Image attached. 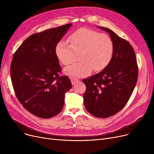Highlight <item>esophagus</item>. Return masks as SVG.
Segmentation results:
<instances>
[{
  "instance_id": "1",
  "label": "esophagus",
  "mask_w": 154,
  "mask_h": 154,
  "mask_svg": "<svg viewBox=\"0 0 154 154\" xmlns=\"http://www.w3.org/2000/svg\"><path fill=\"white\" fill-rule=\"evenodd\" d=\"M70 80H71V82H72V85H74L75 83H77L78 82H79V80L75 77H70Z\"/></svg>"
}]
</instances>
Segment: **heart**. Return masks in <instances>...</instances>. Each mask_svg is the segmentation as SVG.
<instances>
[{
	"label": "heart",
	"mask_w": 154,
	"mask_h": 154,
	"mask_svg": "<svg viewBox=\"0 0 154 154\" xmlns=\"http://www.w3.org/2000/svg\"><path fill=\"white\" fill-rule=\"evenodd\" d=\"M70 44L60 40L55 47V54L63 65L74 61L80 54V61L64 69L66 74L76 77H85L94 70L100 71L109 64L114 53V44L107 35L88 29H81L69 37Z\"/></svg>",
	"instance_id": "1"
}]
</instances>
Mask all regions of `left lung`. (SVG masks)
I'll return each mask as SVG.
<instances>
[{
    "instance_id": "8db88e82",
    "label": "left lung",
    "mask_w": 154,
    "mask_h": 154,
    "mask_svg": "<svg viewBox=\"0 0 154 154\" xmlns=\"http://www.w3.org/2000/svg\"><path fill=\"white\" fill-rule=\"evenodd\" d=\"M98 28L110 34L114 53L102 71L82 80L86 86L84 103L91 114L107 118L122 110L130 99L138 78V67L130 43L107 28Z\"/></svg>"
}]
</instances>
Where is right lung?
Instances as JSON below:
<instances>
[{
  "label": "right lung",
  "instance_id": "obj_1",
  "mask_svg": "<svg viewBox=\"0 0 154 154\" xmlns=\"http://www.w3.org/2000/svg\"><path fill=\"white\" fill-rule=\"evenodd\" d=\"M72 25L32 34L14 54L11 75L15 94L22 106L38 117L59 114L72 87L67 76H59L61 67L55 54L57 44Z\"/></svg>",
  "mask_w": 154,
  "mask_h": 154
}]
</instances>
